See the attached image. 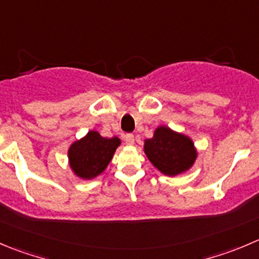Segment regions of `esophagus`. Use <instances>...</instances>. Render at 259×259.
<instances>
[{
	"label": "esophagus",
	"mask_w": 259,
	"mask_h": 259,
	"mask_svg": "<svg viewBox=\"0 0 259 259\" xmlns=\"http://www.w3.org/2000/svg\"><path fill=\"white\" fill-rule=\"evenodd\" d=\"M125 143H126L127 145H134V143H135L134 135H133V134L125 135Z\"/></svg>",
	"instance_id": "1"
}]
</instances>
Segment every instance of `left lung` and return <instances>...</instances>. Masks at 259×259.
<instances>
[{"mask_svg": "<svg viewBox=\"0 0 259 259\" xmlns=\"http://www.w3.org/2000/svg\"><path fill=\"white\" fill-rule=\"evenodd\" d=\"M144 153L160 173L169 177L185 173L197 159L196 147L188 135L160 125L153 138L144 140Z\"/></svg>", "mask_w": 259, "mask_h": 259, "instance_id": "left-lung-1", "label": "left lung"}]
</instances>
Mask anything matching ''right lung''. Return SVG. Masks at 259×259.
<instances>
[{
  "mask_svg": "<svg viewBox=\"0 0 259 259\" xmlns=\"http://www.w3.org/2000/svg\"><path fill=\"white\" fill-rule=\"evenodd\" d=\"M120 144L117 137L104 138L96 130H90L68 148L69 168L81 180L96 178L106 169Z\"/></svg>",
  "mask_w": 259,
  "mask_h": 259,
  "instance_id": "1",
  "label": "right lung"
}]
</instances>
